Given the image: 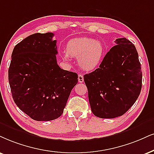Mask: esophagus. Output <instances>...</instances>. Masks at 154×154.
<instances>
[{"mask_svg":"<svg viewBox=\"0 0 154 154\" xmlns=\"http://www.w3.org/2000/svg\"><path fill=\"white\" fill-rule=\"evenodd\" d=\"M78 80H79V83H83L84 79H83V75H81V74H79V77H78Z\"/></svg>","mask_w":154,"mask_h":154,"instance_id":"obj_1","label":"esophagus"}]
</instances>
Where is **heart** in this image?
Wrapping results in <instances>:
<instances>
[{
  "mask_svg": "<svg viewBox=\"0 0 154 154\" xmlns=\"http://www.w3.org/2000/svg\"><path fill=\"white\" fill-rule=\"evenodd\" d=\"M64 60L68 61L69 56L78 58L79 66L85 71H91L101 62L105 48L101 43L89 38H77L70 40L66 45Z\"/></svg>",
  "mask_w": 154,
  "mask_h": 154,
  "instance_id": "obj_1",
  "label": "heart"
}]
</instances>
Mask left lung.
I'll return each instance as SVG.
<instances>
[{
    "mask_svg": "<svg viewBox=\"0 0 154 154\" xmlns=\"http://www.w3.org/2000/svg\"><path fill=\"white\" fill-rule=\"evenodd\" d=\"M106 54L99 68L83 76L91 111L101 119L121 116L141 93L142 72L133 43L121 38Z\"/></svg>",
    "mask_w": 154,
    "mask_h": 154,
    "instance_id": "1",
    "label": "left lung"
}]
</instances>
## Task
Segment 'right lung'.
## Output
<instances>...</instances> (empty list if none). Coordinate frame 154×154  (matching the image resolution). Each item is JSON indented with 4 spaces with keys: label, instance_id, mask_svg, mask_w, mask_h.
<instances>
[{
    "label": "right lung",
    "instance_id": "add662e5",
    "mask_svg": "<svg viewBox=\"0 0 154 154\" xmlns=\"http://www.w3.org/2000/svg\"><path fill=\"white\" fill-rule=\"evenodd\" d=\"M53 33H34L13 48L8 69L11 94L17 106L32 119L48 121L63 113L78 74L57 63Z\"/></svg>",
    "mask_w": 154,
    "mask_h": 154
}]
</instances>
